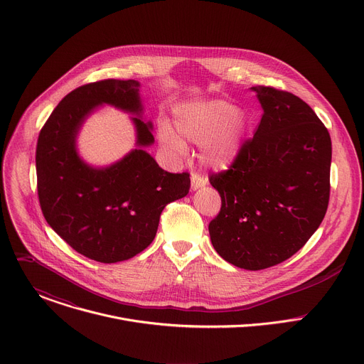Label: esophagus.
I'll use <instances>...</instances> for the list:
<instances>
[{
	"mask_svg": "<svg viewBox=\"0 0 364 364\" xmlns=\"http://www.w3.org/2000/svg\"><path fill=\"white\" fill-rule=\"evenodd\" d=\"M205 183H207L205 176H201L200 173H196V171L191 174V188L193 190H197V188L205 186Z\"/></svg>",
	"mask_w": 364,
	"mask_h": 364,
	"instance_id": "esophagus-1",
	"label": "esophagus"
}]
</instances>
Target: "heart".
I'll use <instances>...</instances> for the list:
<instances>
[{
	"mask_svg": "<svg viewBox=\"0 0 364 364\" xmlns=\"http://www.w3.org/2000/svg\"><path fill=\"white\" fill-rule=\"evenodd\" d=\"M177 132L186 139L203 144L201 159L212 167H228L242 149L246 121L239 109L222 100L181 105L174 111ZM161 141L174 152H184V141L167 125L161 128Z\"/></svg>",
	"mask_w": 364,
	"mask_h": 364,
	"instance_id": "1",
	"label": "heart"
}]
</instances>
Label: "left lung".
<instances>
[{
    "label": "left lung",
    "mask_w": 364,
    "mask_h": 364,
    "mask_svg": "<svg viewBox=\"0 0 364 364\" xmlns=\"http://www.w3.org/2000/svg\"><path fill=\"white\" fill-rule=\"evenodd\" d=\"M252 90L264 114L229 170L209 177L222 198L209 233L225 261L259 271L287 261L321 225L330 200L331 138L298 96L271 86Z\"/></svg>",
    "instance_id": "left-lung-1"
}]
</instances>
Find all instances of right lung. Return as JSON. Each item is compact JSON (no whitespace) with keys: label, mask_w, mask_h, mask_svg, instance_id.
<instances>
[{"label":"right lung","mask_w":364,"mask_h":364,"mask_svg":"<svg viewBox=\"0 0 364 364\" xmlns=\"http://www.w3.org/2000/svg\"><path fill=\"white\" fill-rule=\"evenodd\" d=\"M139 83L105 79L66 95L43 125L36 148L37 193L43 216L68 245L102 264L134 257L154 240L164 207L187 196L190 174L164 171L144 149L107 168L85 164L76 135L102 103L141 115ZM136 145L154 142L152 124L132 118Z\"/></svg>","instance_id":"obj_1"}]
</instances>
